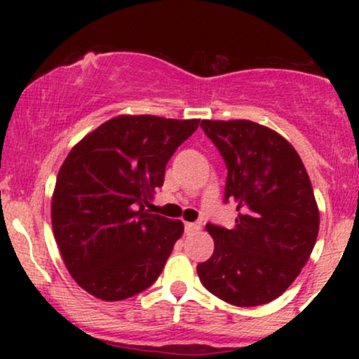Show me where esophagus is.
I'll use <instances>...</instances> for the list:
<instances>
[{"instance_id": "1", "label": "esophagus", "mask_w": 359, "mask_h": 359, "mask_svg": "<svg viewBox=\"0 0 359 359\" xmlns=\"http://www.w3.org/2000/svg\"><path fill=\"white\" fill-rule=\"evenodd\" d=\"M201 224L199 222H185V231L192 233V231H199Z\"/></svg>"}]
</instances>
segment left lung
Returning <instances> with one entry per match:
<instances>
[{"label":"left lung","instance_id":"left-lung-1","mask_svg":"<svg viewBox=\"0 0 359 359\" xmlns=\"http://www.w3.org/2000/svg\"><path fill=\"white\" fill-rule=\"evenodd\" d=\"M228 167L224 201L236 203L231 229L208 224L214 253L197 265L211 294L238 307L280 297L314 250L319 208L306 167L282 135L248 119H203Z\"/></svg>","mask_w":359,"mask_h":359}]
</instances>
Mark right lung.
<instances>
[{
  "instance_id": "1",
  "label": "right lung",
  "mask_w": 359,
  "mask_h": 359,
  "mask_svg": "<svg viewBox=\"0 0 359 359\" xmlns=\"http://www.w3.org/2000/svg\"><path fill=\"white\" fill-rule=\"evenodd\" d=\"M199 121L121 114L86 135L62 163L53 236L69 273L96 299L133 297L162 273L184 224L145 204Z\"/></svg>"
}]
</instances>
